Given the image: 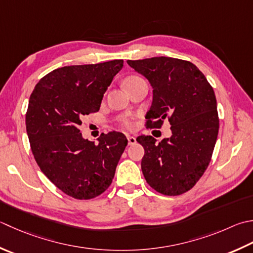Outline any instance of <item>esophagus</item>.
Wrapping results in <instances>:
<instances>
[{
  "label": "esophagus",
  "instance_id": "34e87169",
  "mask_svg": "<svg viewBox=\"0 0 253 253\" xmlns=\"http://www.w3.org/2000/svg\"><path fill=\"white\" fill-rule=\"evenodd\" d=\"M127 139H128V145H129V146H132V145H135V143H136V138L135 137L128 136Z\"/></svg>",
  "mask_w": 253,
  "mask_h": 253
}]
</instances>
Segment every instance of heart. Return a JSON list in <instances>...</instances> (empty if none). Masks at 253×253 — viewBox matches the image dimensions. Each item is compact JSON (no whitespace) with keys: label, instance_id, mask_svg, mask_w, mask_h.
<instances>
[{"label":"heart","instance_id":"1","mask_svg":"<svg viewBox=\"0 0 253 253\" xmlns=\"http://www.w3.org/2000/svg\"><path fill=\"white\" fill-rule=\"evenodd\" d=\"M137 79H140L139 77L137 76H130L125 79V81H124V84H126L128 82H131V81H135L137 80ZM120 125L123 127V128H126V129H131V128L133 127V122L130 117H123L120 120Z\"/></svg>","mask_w":253,"mask_h":253}]
</instances>
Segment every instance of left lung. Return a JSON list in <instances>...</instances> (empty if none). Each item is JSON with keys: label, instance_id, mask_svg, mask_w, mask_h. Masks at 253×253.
Wrapping results in <instances>:
<instances>
[{"label": "left lung", "instance_id": "obj_1", "mask_svg": "<svg viewBox=\"0 0 253 253\" xmlns=\"http://www.w3.org/2000/svg\"><path fill=\"white\" fill-rule=\"evenodd\" d=\"M127 63L153 87L146 128L160 129L167 120L172 131L159 143L152 136L137 138L145 149L143 176L163 195L183 194L194 187L211 160L219 129L214 90L196 66L182 59L155 57Z\"/></svg>", "mask_w": 253, "mask_h": 253}]
</instances>
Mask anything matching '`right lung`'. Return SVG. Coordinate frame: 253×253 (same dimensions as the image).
Returning a JSON list of instances; mask_svg holds the SVG:
<instances>
[{"label":"right lung","mask_w":253,"mask_h":253,"mask_svg":"<svg viewBox=\"0 0 253 253\" xmlns=\"http://www.w3.org/2000/svg\"><path fill=\"white\" fill-rule=\"evenodd\" d=\"M123 60L56 69L41 79L29 97L26 130L42 172L64 194L91 200L112 184L127 146L122 132L83 139V116L100 110L104 93Z\"/></svg>","instance_id":"add662e5"}]
</instances>
